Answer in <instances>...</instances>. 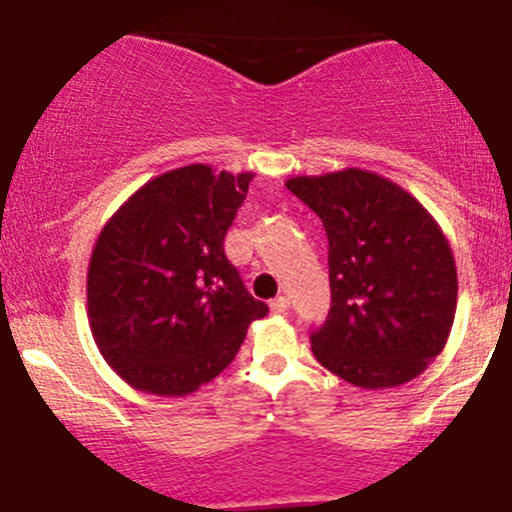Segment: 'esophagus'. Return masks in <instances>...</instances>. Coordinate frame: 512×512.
Returning a JSON list of instances; mask_svg holds the SVG:
<instances>
[{"instance_id": "34e87169", "label": "esophagus", "mask_w": 512, "mask_h": 512, "mask_svg": "<svg viewBox=\"0 0 512 512\" xmlns=\"http://www.w3.org/2000/svg\"><path fill=\"white\" fill-rule=\"evenodd\" d=\"M269 308H272V313H276V315L286 313V310H289V298H286V296L274 298V301L269 303Z\"/></svg>"}]
</instances>
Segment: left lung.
I'll return each mask as SVG.
<instances>
[{
  "instance_id": "obj_1",
  "label": "left lung",
  "mask_w": 512,
  "mask_h": 512,
  "mask_svg": "<svg viewBox=\"0 0 512 512\" xmlns=\"http://www.w3.org/2000/svg\"><path fill=\"white\" fill-rule=\"evenodd\" d=\"M286 187L320 216L330 240L332 308L310 337L317 361L366 390L424 373L457 310L455 255L431 211L363 168L296 175Z\"/></svg>"
}]
</instances>
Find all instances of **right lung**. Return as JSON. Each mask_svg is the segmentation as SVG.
Instances as JSON below:
<instances>
[{"label":"right lung","instance_id":"obj_1","mask_svg":"<svg viewBox=\"0 0 512 512\" xmlns=\"http://www.w3.org/2000/svg\"><path fill=\"white\" fill-rule=\"evenodd\" d=\"M255 173L190 163L144 182L105 221L86 276L93 342L134 390L185 397L238 354L269 313L226 260L223 238Z\"/></svg>","mask_w":512,"mask_h":512}]
</instances>
